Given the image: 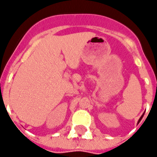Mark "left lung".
Instances as JSON below:
<instances>
[{
    "instance_id": "8db88e82",
    "label": "left lung",
    "mask_w": 157,
    "mask_h": 157,
    "mask_svg": "<svg viewBox=\"0 0 157 157\" xmlns=\"http://www.w3.org/2000/svg\"><path fill=\"white\" fill-rule=\"evenodd\" d=\"M144 113H143V115H142L141 117H140V119H139V121H138V124H139L140 122V121H141V120H142V118H143V117H144Z\"/></svg>"
}]
</instances>
